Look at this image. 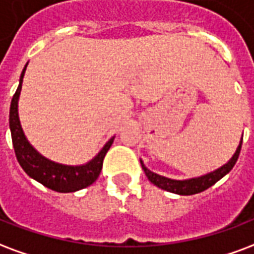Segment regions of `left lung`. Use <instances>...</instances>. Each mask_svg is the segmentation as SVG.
<instances>
[{
	"instance_id": "8db88e82",
	"label": "left lung",
	"mask_w": 254,
	"mask_h": 254,
	"mask_svg": "<svg viewBox=\"0 0 254 254\" xmlns=\"http://www.w3.org/2000/svg\"><path fill=\"white\" fill-rule=\"evenodd\" d=\"M241 145H242V138L240 145H238L237 151L233 155V157L230 160L227 161L226 164L222 165L221 168L210 172V174H206L200 178H194V179H187V180H174L170 179V178H165V176H161V175H157L155 172H152L146 168L144 163L141 161V167L144 172H145L146 178L149 179L151 183H153L155 186H157L159 189L165 190L168 192H174V194L178 195H194L198 194V192H202L204 190H207L208 187H211L213 185H215L218 180L222 179L223 176L226 174H229L232 168L236 164V161L238 160V156H240V152H241Z\"/></svg>"
}]
</instances>
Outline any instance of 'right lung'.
<instances>
[{
	"label": "right lung",
	"instance_id": "obj_1",
	"mask_svg": "<svg viewBox=\"0 0 254 254\" xmlns=\"http://www.w3.org/2000/svg\"><path fill=\"white\" fill-rule=\"evenodd\" d=\"M28 65V64H27ZM27 65L24 67L20 76V84L16 93L13 95L9 113V127L12 133V142L14 153L21 168L27 172L32 179L37 180L39 183L54 190L56 192H75L78 190L86 189L93 185L98 179L102 170L103 159L108 153L109 148L112 146L114 137L109 140L98 155L93 160L83 165H63L55 161H51L41 156L33 146L28 142L27 137L22 132L20 118H18V97L21 93L22 78L25 74Z\"/></svg>",
	"mask_w": 254,
	"mask_h": 254
}]
</instances>
